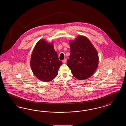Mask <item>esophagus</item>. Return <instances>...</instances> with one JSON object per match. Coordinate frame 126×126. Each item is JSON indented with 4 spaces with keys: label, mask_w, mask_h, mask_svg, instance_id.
Segmentation results:
<instances>
[{
    "label": "esophagus",
    "mask_w": 126,
    "mask_h": 126,
    "mask_svg": "<svg viewBox=\"0 0 126 126\" xmlns=\"http://www.w3.org/2000/svg\"><path fill=\"white\" fill-rule=\"evenodd\" d=\"M62 62H63V63H66V59H64V60H63Z\"/></svg>",
    "instance_id": "1"
}]
</instances>
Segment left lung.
<instances>
[{"label":"left lung","instance_id":"obj_1","mask_svg":"<svg viewBox=\"0 0 126 126\" xmlns=\"http://www.w3.org/2000/svg\"><path fill=\"white\" fill-rule=\"evenodd\" d=\"M70 55L67 60V66L73 75L78 80L89 78L98 66L97 51L86 37L78 36L70 42Z\"/></svg>","mask_w":126,"mask_h":126}]
</instances>
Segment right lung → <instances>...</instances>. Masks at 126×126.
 <instances>
[{
	"instance_id": "1",
	"label": "right lung",
	"mask_w": 126,
	"mask_h": 126,
	"mask_svg": "<svg viewBox=\"0 0 126 126\" xmlns=\"http://www.w3.org/2000/svg\"><path fill=\"white\" fill-rule=\"evenodd\" d=\"M30 64L32 70L37 78L48 82L58 75L62 62L59 59L53 43L42 39L36 43L33 48Z\"/></svg>"
}]
</instances>
